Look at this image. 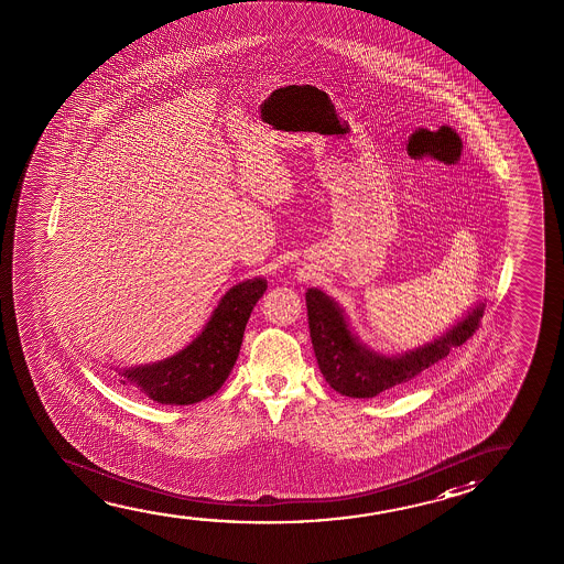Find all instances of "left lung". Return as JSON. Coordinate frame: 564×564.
<instances>
[{"instance_id": "obj_1", "label": "left lung", "mask_w": 564, "mask_h": 564, "mask_svg": "<svg viewBox=\"0 0 564 564\" xmlns=\"http://www.w3.org/2000/svg\"><path fill=\"white\" fill-rule=\"evenodd\" d=\"M312 347L319 370L335 392L347 398H375L423 375L426 368L466 344L482 318L485 303H477L444 334L415 349L395 355L375 351L352 334L345 312L329 294L312 286L306 291Z\"/></svg>"}]
</instances>
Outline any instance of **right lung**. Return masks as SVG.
<instances>
[{
  "label": "right lung",
  "instance_id": "add662e5",
  "mask_svg": "<svg viewBox=\"0 0 564 564\" xmlns=\"http://www.w3.org/2000/svg\"><path fill=\"white\" fill-rule=\"evenodd\" d=\"M265 289L268 281L263 278L246 279L230 286L192 344L151 365L116 368L120 382L164 405H192L209 398L229 378L248 318Z\"/></svg>",
  "mask_w": 564,
  "mask_h": 564
}]
</instances>
